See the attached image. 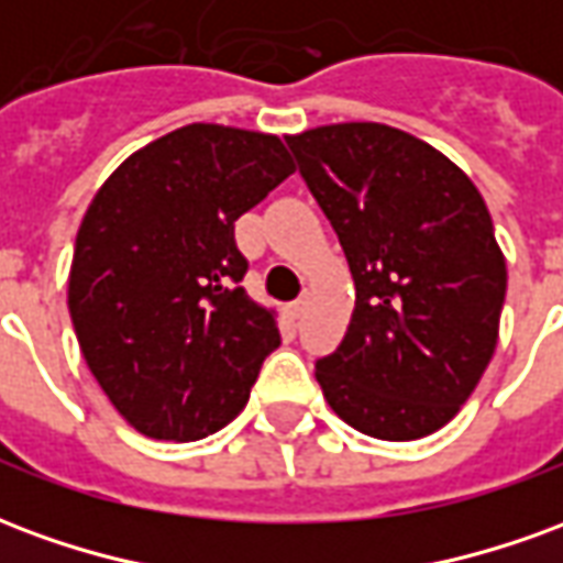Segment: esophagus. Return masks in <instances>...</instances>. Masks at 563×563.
I'll list each match as a JSON object with an SVG mask.
<instances>
[{
	"instance_id": "esophagus-1",
	"label": "esophagus",
	"mask_w": 563,
	"mask_h": 563,
	"mask_svg": "<svg viewBox=\"0 0 563 563\" xmlns=\"http://www.w3.org/2000/svg\"><path fill=\"white\" fill-rule=\"evenodd\" d=\"M305 310H307V298H298V301H292V305H289V313H292V319L305 317Z\"/></svg>"
}]
</instances>
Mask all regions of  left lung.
I'll use <instances>...</instances> for the list:
<instances>
[{
    "label": "left lung",
    "mask_w": 563,
    "mask_h": 563,
    "mask_svg": "<svg viewBox=\"0 0 563 563\" xmlns=\"http://www.w3.org/2000/svg\"><path fill=\"white\" fill-rule=\"evenodd\" d=\"M286 144L355 280L350 329L317 362L325 401L367 437L434 434L497 346L507 265L483 196L431 144L383 123Z\"/></svg>",
    "instance_id": "obj_1"
}]
</instances>
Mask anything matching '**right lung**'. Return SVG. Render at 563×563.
<instances>
[{"instance_id":"1","label":"right lung","mask_w":563,"mask_h":563,"mask_svg":"<svg viewBox=\"0 0 563 563\" xmlns=\"http://www.w3.org/2000/svg\"><path fill=\"white\" fill-rule=\"evenodd\" d=\"M295 172L280 139L192 123L132 153L80 222L68 313L117 413L156 440H198L244 410L280 346L244 292L234 220Z\"/></svg>"}]
</instances>
